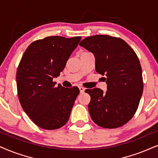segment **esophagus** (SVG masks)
<instances>
[{
    "instance_id": "obj_1",
    "label": "esophagus",
    "mask_w": 158,
    "mask_h": 158,
    "mask_svg": "<svg viewBox=\"0 0 158 158\" xmlns=\"http://www.w3.org/2000/svg\"><path fill=\"white\" fill-rule=\"evenodd\" d=\"M79 89H80V91H81V93L84 92L85 89L83 88V87H82V86H80V87H79Z\"/></svg>"
}]
</instances>
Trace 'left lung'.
<instances>
[{"label": "left lung", "mask_w": 158, "mask_h": 158, "mask_svg": "<svg viewBox=\"0 0 158 158\" xmlns=\"http://www.w3.org/2000/svg\"><path fill=\"white\" fill-rule=\"evenodd\" d=\"M94 53L95 69L104 77L107 91L86 89L91 97L89 111L91 119L104 128H117L135 115L143 93L142 69L133 48L121 38L94 35L80 43Z\"/></svg>", "instance_id": "8db88e82"}]
</instances>
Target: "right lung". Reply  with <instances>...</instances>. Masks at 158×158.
<instances>
[{
	"mask_svg": "<svg viewBox=\"0 0 158 158\" xmlns=\"http://www.w3.org/2000/svg\"><path fill=\"white\" fill-rule=\"evenodd\" d=\"M81 36H48L33 42L25 50L17 70V88L21 106L35 124L56 130L69 120L79 94L77 87L55 86L52 80L63 71Z\"/></svg>",
	"mask_w": 158,
	"mask_h": 158,
	"instance_id": "1",
	"label": "right lung"
}]
</instances>
